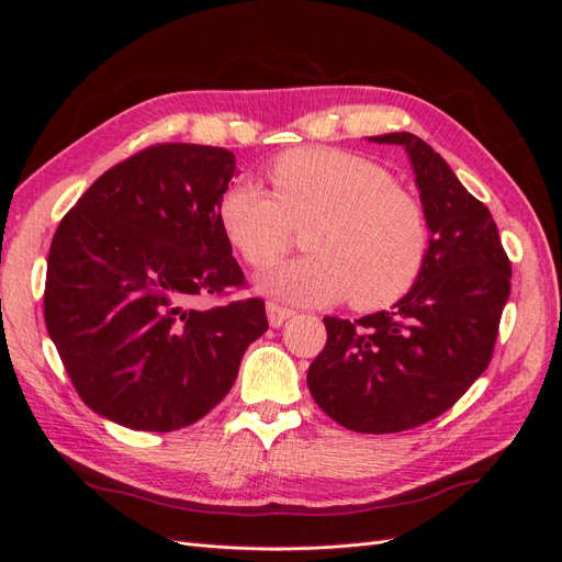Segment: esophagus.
I'll return each mask as SVG.
<instances>
[{
  "label": "esophagus",
  "instance_id": "obj_1",
  "mask_svg": "<svg viewBox=\"0 0 562 562\" xmlns=\"http://www.w3.org/2000/svg\"><path fill=\"white\" fill-rule=\"evenodd\" d=\"M295 312L293 310H288V307H283V304H279V302H267V318H269V323L274 328H279V326H283V323L291 318Z\"/></svg>",
  "mask_w": 562,
  "mask_h": 562
}]
</instances>
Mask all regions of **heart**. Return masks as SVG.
<instances>
[{
	"label": "heart",
	"mask_w": 562,
	"mask_h": 562,
	"mask_svg": "<svg viewBox=\"0 0 562 562\" xmlns=\"http://www.w3.org/2000/svg\"><path fill=\"white\" fill-rule=\"evenodd\" d=\"M271 194L234 184L220 196L227 241L252 269L274 267L304 229L310 255L265 279V291L295 304L349 295L359 312H380L413 291L429 258L422 203L382 166L333 147L283 151L267 168Z\"/></svg>",
	"instance_id": "obj_1"
}]
</instances>
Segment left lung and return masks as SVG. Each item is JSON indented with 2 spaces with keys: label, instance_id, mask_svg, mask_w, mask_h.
Instances as JSON below:
<instances>
[{
  "label": "left lung",
  "instance_id": "1",
  "mask_svg": "<svg viewBox=\"0 0 562 562\" xmlns=\"http://www.w3.org/2000/svg\"><path fill=\"white\" fill-rule=\"evenodd\" d=\"M411 155L431 229L429 258L391 312L326 316V347L310 366L316 405L339 427L396 434L443 415L492 361L512 293V262L485 203L413 133L370 138Z\"/></svg>",
  "mask_w": 562,
  "mask_h": 562
}]
</instances>
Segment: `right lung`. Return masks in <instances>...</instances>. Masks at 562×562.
<instances>
[{
	"label": "right lung",
	"mask_w": 562,
	"mask_h": 562,
	"mask_svg": "<svg viewBox=\"0 0 562 562\" xmlns=\"http://www.w3.org/2000/svg\"><path fill=\"white\" fill-rule=\"evenodd\" d=\"M223 147L149 145L100 176L54 234L44 321L79 398L135 431H178L227 396L267 328L220 227Z\"/></svg>",
	"instance_id": "obj_1"
}]
</instances>
